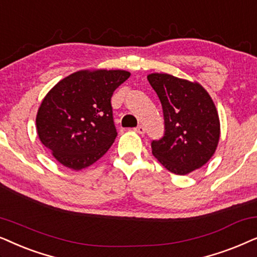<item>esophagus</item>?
Returning a JSON list of instances; mask_svg holds the SVG:
<instances>
[{
    "instance_id": "1",
    "label": "esophagus",
    "mask_w": 257,
    "mask_h": 257,
    "mask_svg": "<svg viewBox=\"0 0 257 257\" xmlns=\"http://www.w3.org/2000/svg\"><path fill=\"white\" fill-rule=\"evenodd\" d=\"M134 131L138 133V134H141V135H143L146 133V128L143 125H138L136 126V128L134 129Z\"/></svg>"
}]
</instances>
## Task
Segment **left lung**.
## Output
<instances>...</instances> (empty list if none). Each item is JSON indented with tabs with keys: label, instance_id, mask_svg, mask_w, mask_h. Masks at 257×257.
I'll list each match as a JSON object with an SVG mask.
<instances>
[{
	"label": "left lung",
	"instance_id": "left-lung-1",
	"mask_svg": "<svg viewBox=\"0 0 257 257\" xmlns=\"http://www.w3.org/2000/svg\"><path fill=\"white\" fill-rule=\"evenodd\" d=\"M163 109L164 135L152 142L153 155L166 169L187 175L214 155L220 140V118L210 95L197 82L169 74H149Z\"/></svg>",
	"mask_w": 257,
	"mask_h": 257
}]
</instances>
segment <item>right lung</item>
<instances>
[{
  "label": "right lung",
  "mask_w": 257,
  "mask_h": 257,
  "mask_svg": "<svg viewBox=\"0 0 257 257\" xmlns=\"http://www.w3.org/2000/svg\"><path fill=\"white\" fill-rule=\"evenodd\" d=\"M125 70H80L55 84L36 115L40 141L61 164L81 170L114 143L111 96L128 80Z\"/></svg>",
  "instance_id": "obj_1"
}]
</instances>
